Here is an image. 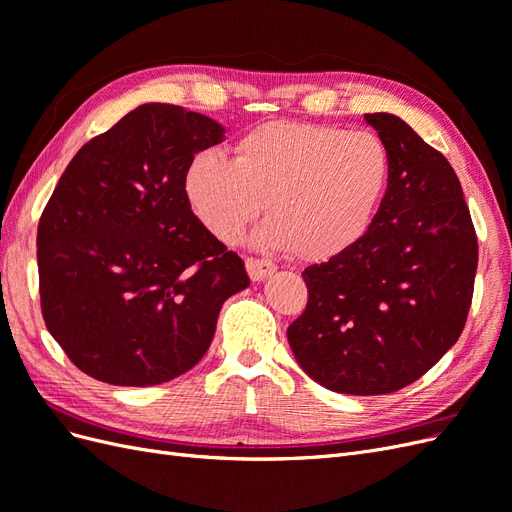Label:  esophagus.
<instances>
[{
  "instance_id": "1",
  "label": "esophagus",
  "mask_w": 512,
  "mask_h": 512,
  "mask_svg": "<svg viewBox=\"0 0 512 512\" xmlns=\"http://www.w3.org/2000/svg\"><path fill=\"white\" fill-rule=\"evenodd\" d=\"M245 269L250 273L252 282H262L275 273L273 262L262 260V258H245Z\"/></svg>"
}]
</instances>
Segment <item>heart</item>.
<instances>
[{"instance_id":"b5f03b06","label":"heart","mask_w":512,"mask_h":512,"mask_svg":"<svg viewBox=\"0 0 512 512\" xmlns=\"http://www.w3.org/2000/svg\"><path fill=\"white\" fill-rule=\"evenodd\" d=\"M393 183V156L376 132L299 121H267L241 134L232 160L200 151L183 190L196 220L232 243L267 211L260 245L327 262L359 245Z\"/></svg>"}]
</instances>
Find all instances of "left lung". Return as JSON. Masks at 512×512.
I'll return each instance as SVG.
<instances>
[{"label": "left lung", "instance_id": "left-lung-1", "mask_svg": "<svg viewBox=\"0 0 512 512\" xmlns=\"http://www.w3.org/2000/svg\"><path fill=\"white\" fill-rule=\"evenodd\" d=\"M393 156V183L367 237L303 271L294 359L324 389L395 393L421 378L466 324L478 243L453 166L404 119L365 115Z\"/></svg>", "mask_w": 512, "mask_h": 512}]
</instances>
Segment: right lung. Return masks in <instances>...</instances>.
<instances>
[{
	"mask_svg": "<svg viewBox=\"0 0 512 512\" xmlns=\"http://www.w3.org/2000/svg\"><path fill=\"white\" fill-rule=\"evenodd\" d=\"M224 128L175 104H143L72 158L38 224L46 329L87 376L173 380L203 359L243 260L196 220L183 190Z\"/></svg>",
	"mask_w": 512,
	"mask_h": 512,
	"instance_id": "add662e5",
	"label": "right lung"
}]
</instances>
